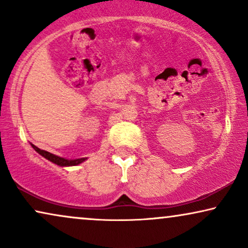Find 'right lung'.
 <instances>
[{
  "instance_id": "obj_1",
  "label": "right lung",
  "mask_w": 248,
  "mask_h": 248,
  "mask_svg": "<svg viewBox=\"0 0 248 248\" xmlns=\"http://www.w3.org/2000/svg\"><path fill=\"white\" fill-rule=\"evenodd\" d=\"M32 145V148L35 149V150L38 152L39 155H42L43 157H45L46 159H48L49 161L54 162V164L59 165V166H77L81 164V162H83L86 160V158H81V159H74V160H69V159H65V158H61L59 155H55L53 154H49L48 151H45V150H42V149L37 148L36 145Z\"/></svg>"
}]
</instances>
